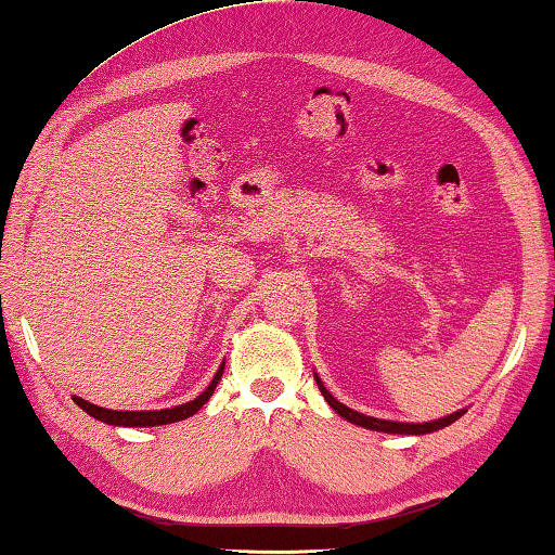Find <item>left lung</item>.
Wrapping results in <instances>:
<instances>
[{"mask_svg": "<svg viewBox=\"0 0 555 555\" xmlns=\"http://www.w3.org/2000/svg\"><path fill=\"white\" fill-rule=\"evenodd\" d=\"M314 380H317V386H320V390H322L324 401L330 403V405L334 408V411H337L341 417H347L349 423H353V425H361V428H366V430L398 433V435H425V433H435V430H440V428H448L450 423H455L457 417L465 415V411H457V413L444 415V417H438V421H430V423H396V421H380V417H371V415L357 413V411H351V408H347L344 403H339L337 398H334V396L330 393V390L324 388L322 378L317 376V374H314Z\"/></svg>", "mask_w": 555, "mask_h": 555, "instance_id": "8db88e82", "label": "left lung"}]
</instances>
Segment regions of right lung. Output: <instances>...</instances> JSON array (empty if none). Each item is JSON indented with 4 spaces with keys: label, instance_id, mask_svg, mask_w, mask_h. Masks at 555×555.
Masks as SVG:
<instances>
[{
    "label": "right lung",
    "instance_id": "1",
    "mask_svg": "<svg viewBox=\"0 0 555 555\" xmlns=\"http://www.w3.org/2000/svg\"><path fill=\"white\" fill-rule=\"evenodd\" d=\"M223 376V363L218 366L216 376L208 388L204 390L202 396H196L194 401L189 403H181L177 408H162V411H111V408H100L83 401V398L73 396V401L76 405L83 408L88 415H93L95 421L100 423H107V425H122V428H154V425H167V423H177V421H184V417H192L198 408H202L208 398L214 396V390L218 386V380Z\"/></svg>",
    "mask_w": 555,
    "mask_h": 555
}]
</instances>
